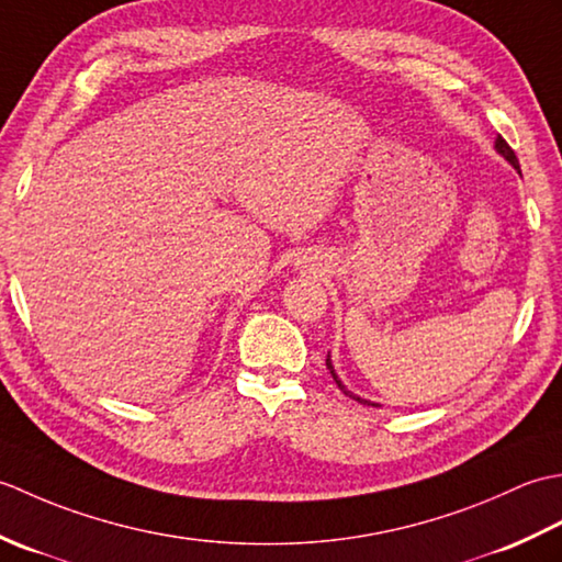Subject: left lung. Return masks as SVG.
I'll list each match as a JSON object with an SVG mask.
<instances>
[{"instance_id":"8db88e82","label":"left lung","mask_w":562,"mask_h":562,"mask_svg":"<svg viewBox=\"0 0 562 562\" xmlns=\"http://www.w3.org/2000/svg\"><path fill=\"white\" fill-rule=\"evenodd\" d=\"M495 147H497V151L499 154H503V157L512 164V166H515V169L519 171V161H517V154H515V149H512L509 145H507V142L503 139V137H497L495 139ZM326 367H328V372H330V376H333V381H336V384H338V389L345 393V396H350V398H355V401H360V403H367V405H374V403H369V401H364V398H360V396H355V393L352 391H348V389H345L342 384H340V379H338V374H336V369H333V364H330V357H326Z\"/></svg>"}]
</instances>
